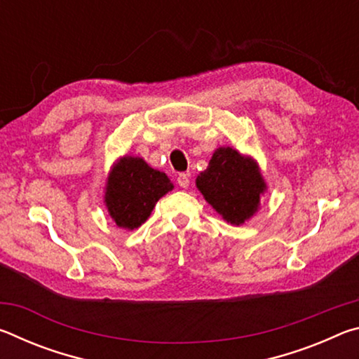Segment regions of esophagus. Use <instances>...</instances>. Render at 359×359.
I'll return each instance as SVG.
<instances>
[{"mask_svg":"<svg viewBox=\"0 0 359 359\" xmlns=\"http://www.w3.org/2000/svg\"><path fill=\"white\" fill-rule=\"evenodd\" d=\"M177 184H179L180 188H188V187H190V174H185V172L179 174Z\"/></svg>","mask_w":359,"mask_h":359,"instance_id":"34e87169","label":"esophagus"}]
</instances>
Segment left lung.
Instances as JSON below:
<instances>
[{
	"label": "left lung",
	"mask_w": 359,
	"mask_h": 359,
	"mask_svg": "<svg viewBox=\"0 0 359 359\" xmlns=\"http://www.w3.org/2000/svg\"><path fill=\"white\" fill-rule=\"evenodd\" d=\"M196 185L205 201L233 224L244 223L257 212L259 194L266 188L258 166L229 147L215 151Z\"/></svg>",
	"instance_id": "obj_1"
}]
</instances>
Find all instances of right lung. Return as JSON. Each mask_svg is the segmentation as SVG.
<instances>
[{
    "instance_id": "obj_1",
    "label": "right lung",
    "mask_w": 359,
    "mask_h": 359,
    "mask_svg": "<svg viewBox=\"0 0 359 359\" xmlns=\"http://www.w3.org/2000/svg\"><path fill=\"white\" fill-rule=\"evenodd\" d=\"M171 190L165 172L151 169L142 158L125 156L109 174L104 198L117 226L135 229L150 217L158 199Z\"/></svg>"
}]
</instances>
